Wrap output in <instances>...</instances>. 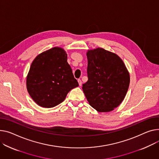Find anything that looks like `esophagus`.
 Segmentation results:
<instances>
[{"label": "esophagus", "mask_w": 159, "mask_h": 159, "mask_svg": "<svg viewBox=\"0 0 159 159\" xmlns=\"http://www.w3.org/2000/svg\"><path fill=\"white\" fill-rule=\"evenodd\" d=\"M78 82H79V86H82V80H80V79H78Z\"/></svg>", "instance_id": "1"}]
</instances>
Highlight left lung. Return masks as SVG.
Wrapping results in <instances>:
<instances>
[{"label":"left lung","instance_id":"left-lung-1","mask_svg":"<svg viewBox=\"0 0 159 159\" xmlns=\"http://www.w3.org/2000/svg\"><path fill=\"white\" fill-rule=\"evenodd\" d=\"M88 81L82 89L89 105L98 112H110L125 98L130 75L123 61L112 52L98 48L88 50Z\"/></svg>","mask_w":159,"mask_h":159}]
</instances>
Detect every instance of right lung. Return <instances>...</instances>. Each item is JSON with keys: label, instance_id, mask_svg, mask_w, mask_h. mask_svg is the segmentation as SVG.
Instances as JSON below:
<instances>
[{"label": "right lung", "instance_id": "1", "mask_svg": "<svg viewBox=\"0 0 159 159\" xmlns=\"http://www.w3.org/2000/svg\"><path fill=\"white\" fill-rule=\"evenodd\" d=\"M79 86L67 62V54L54 47L39 54L32 62L27 89L39 106L54 107L65 100L68 92Z\"/></svg>", "mask_w": 159, "mask_h": 159}]
</instances>
